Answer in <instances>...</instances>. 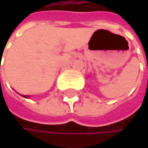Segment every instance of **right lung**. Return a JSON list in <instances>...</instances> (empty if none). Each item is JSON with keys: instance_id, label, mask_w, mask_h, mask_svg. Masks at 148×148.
I'll return each instance as SVG.
<instances>
[{"instance_id": "add662e5", "label": "right lung", "mask_w": 148, "mask_h": 148, "mask_svg": "<svg viewBox=\"0 0 148 148\" xmlns=\"http://www.w3.org/2000/svg\"><path fill=\"white\" fill-rule=\"evenodd\" d=\"M22 96H23V97H25V98H27V99L29 97V96H28V95H22Z\"/></svg>"}]
</instances>
